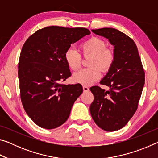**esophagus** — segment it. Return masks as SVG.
Wrapping results in <instances>:
<instances>
[{"mask_svg":"<svg viewBox=\"0 0 158 158\" xmlns=\"http://www.w3.org/2000/svg\"><path fill=\"white\" fill-rule=\"evenodd\" d=\"M83 90H84V91H85V92H88V91H89V88L88 87V86H86V85H84V86H83Z\"/></svg>","mask_w":158,"mask_h":158,"instance_id":"obj_1","label":"esophagus"}]
</instances>
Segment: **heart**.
<instances>
[{
	"label": "heart",
	"instance_id": "heart-1",
	"mask_svg": "<svg viewBox=\"0 0 158 158\" xmlns=\"http://www.w3.org/2000/svg\"><path fill=\"white\" fill-rule=\"evenodd\" d=\"M81 49L84 55L93 56L91 61V65L93 67L80 69L74 74L73 79L82 85H89L100 78L102 71L100 66L103 69L110 68L114 61V53L106 48V43L102 40L96 37H90L83 42ZM64 58L67 65L73 70H77L81 67V53L74 47H69L66 50Z\"/></svg>",
	"mask_w": 158,
	"mask_h": 158
}]
</instances>
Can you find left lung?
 Returning a JSON list of instances; mask_svg holds the SVG:
<instances>
[{"label":"left lung","mask_w":158,"mask_h":158,"mask_svg":"<svg viewBox=\"0 0 158 158\" xmlns=\"http://www.w3.org/2000/svg\"><path fill=\"white\" fill-rule=\"evenodd\" d=\"M92 32L108 39L114 49L113 63L100 81L109 90L97 85L90 88L94 100L90 106V112L98 126L113 132L123 127L137 111L145 73L136 44L127 35L113 28Z\"/></svg>","instance_id":"obj_1"}]
</instances>
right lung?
Listing matches in <instances>:
<instances>
[{"label":"right lung","mask_w":158,"mask_h":158,"mask_svg":"<svg viewBox=\"0 0 158 158\" xmlns=\"http://www.w3.org/2000/svg\"><path fill=\"white\" fill-rule=\"evenodd\" d=\"M84 28L52 26L28 37L21 49L18 77L21 102L28 116L44 129H54L68 119L81 84H60L71 76L64 55L72 44L90 35Z\"/></svg>","instance_id":"1"}]
</instances>
